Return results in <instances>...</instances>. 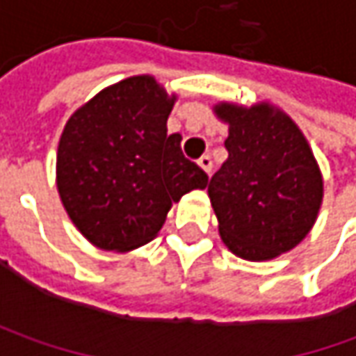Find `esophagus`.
<instances>
[{
  "instance_id": "34e87169",
  "label": "esophagus",
  "mask_w": 356,
  "mask_h": 356,
  "mask_svg": "<svg viewBox=\"0 0 356 356\" xmlns=\"http://www.w3.org/2000/svg\"><path fill=\"white\" fill-rule=\"evenodd\" d=\"M198 164H200V168H202V170H204V172H208V174L212 172V166H213L212 158L208 156V154H204V156L200 158Z\"/></svg>"
}]
</instances>
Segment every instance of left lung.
<instances>
[{
    "label": "left lung",
    "mask_w": 356,
    "mask_h": 356,
    "mask_svg": "<svg viewBox=\"0 0 356 356\" xmlns=\"http://www.w3.org/2000/svg\"><path fill=\"white\" fill-rule=\"evenodd\" d=\"M229 124L227 160L208 184L218 229L241 259L266 261L293 250L323 200L319 164L289 115L269 103L213 106Z\"/></svg>",
    "instance_id": "left-lung-1"
}]
</instances>
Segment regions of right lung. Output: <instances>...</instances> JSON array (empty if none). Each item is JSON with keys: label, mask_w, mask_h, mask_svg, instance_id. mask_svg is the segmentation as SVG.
Masks as SVG:
<instances>
[{"label": "right lung", "mask_w": 356, "mask_h": 356, "mask_svg": "<svg viewBox=\"0 0 356 356\" xmlns=\"http://www.w3.org/2000/svg\"><path fill=\"white\" fill-rule=\"evenodd\" d=\"M174 101L154 76H129L67 120L57 148V190L92 245L140 248L156 238L172 202L208 186V174L182 154V136L168 134Z\"/></svg>", "instance_id": "right-lung-1"}]
</instances>
